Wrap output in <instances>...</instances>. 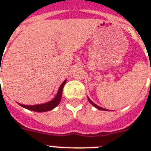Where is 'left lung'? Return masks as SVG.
Segmentation results:
<instances>
[{
  "label": "left lung",
  "instance_id": "8db88e82",
  "mask_svg": "<svg viewBox=\"0 0 151 151\" xmlns=\"http://www.w3.org/2000/svg\"><path fill=\"white\" fill-rule=\"evenodd\" d=\"M88 101H89V103H91V104H92V106H94L95 107L97 108V109H99V110H106V109H105V108L101 107V106H99L96 105V104H95V103H93V102H92V101L89 99V98H88Z\"/></svg>",
  "mask_w": 151,
  "mask_h": 151
}]
</instances>
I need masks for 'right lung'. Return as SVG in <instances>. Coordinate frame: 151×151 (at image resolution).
Masks as SVG:
<instances>
[{"label": "right lung", "mask_w": 151, "mask_h": 151, "mask_svg": "<svg viewBox=\"0 0 151 151\" xmlns=\"http://www.w3.org/2000/svg\"><path fill=\"white\" fill-rule=\"evenodd\" d=\"M66 82V80H65L62 83V85L59 86L56 96H55V98L52 100L49 101L48 103H43V104H37V105H23V104H21V103H19V104L22 107L27 109V110H33V111H36V112H45V111L52 110V109H54L55 106L59 105V103H60L63 89V87Z\"/></svg>", "instance_id": "right-lung-1"}]
</instances>
